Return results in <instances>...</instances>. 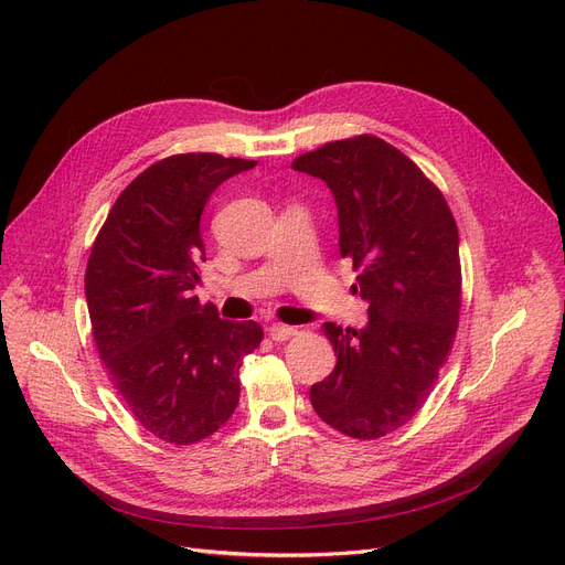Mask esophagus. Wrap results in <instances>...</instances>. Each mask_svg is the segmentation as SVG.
I'll return each mask as SVG.
<instances>
[{
  "instance_id": "34e87169",
  "label": "esophagus",
  "mask_w": 565,
  "mask_h": 565,
  "mask_svg": "<svg viewBox=\"0 0 565 565\" xmlns=\"http://www.w3.org/2000/svg\"><path fill=\"white\" fill-rule=\"evenodd\" d=\"M267 334H270V339H273V341L281 343V341H288L290 337L298 334V330H295V328H288V324H273V328L267 330Z\"/></svg>"
}]
</instances>
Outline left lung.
<instances>
[{
  "mask_svg": "<svg viewBox=\"0 0 565 565\" xmlns=\"http://www.w3.org/2000/svg\"><path fill=\"white\" fill-rule=\"evenodd\" d=\"M322 178L339 211L341 258L369 302L366 328L324 322L337 369L311 387L318 417L354 439L405 426L428 401L460 318L458 226L430 178L375 135L330 141L290 164Z\"/></svg>",
  "mask_w": 565,
  "mask_h": 565,
  "instance_id": "8db88e82",
  "label": "left lung"
}]
</instances>
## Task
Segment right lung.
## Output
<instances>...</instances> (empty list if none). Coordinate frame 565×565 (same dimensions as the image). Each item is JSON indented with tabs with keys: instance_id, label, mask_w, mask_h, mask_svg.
Listing matches in <instances>:
<instances>
[{
	"instance_id": "obj_1",
	"label": "right lung",
	"mask_w": 565,
	"mask_h": 565,
	"mask_svg": "<svg viewBox=\"0 0 565 565\" xmlns=\"http://www.w3.org/2000/svg\"><path fill=\"white\" fill-rule=\"evenodd\" d=\"M256 160L169 156L118 194L86 263L84 292L103 366L135 419L158 439L194 444L217 433L241 398L243 358L263 341L254 320L201 305L199 220L226 178Z\"/></svg>"
}]
</instances>
